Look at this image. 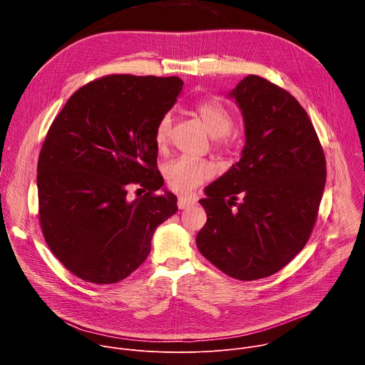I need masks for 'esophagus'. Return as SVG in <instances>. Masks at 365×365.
I'll return each instance as SVG.
<instances>
[{
	"label": "esophagus",
	"mask_w": 365,
	"mask_h": 365,
	"mask_svg": "<svg viewBox=\"0 0 365 365\" xmlns=\"http://www.w3.org/2000/svg\"><path fill=\"white\" fill-rule=\"evenodd\" d=\"M195 202H196V199H193V197H179L178 206H179V210H186V207L195 205Z\"/></svg>",
	"instance_id": "esophagus-1"
}]
</instances>
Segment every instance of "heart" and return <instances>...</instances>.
Wrapping results in <instances>:
<instances>
[{
  "instance_id": "obj_1",
  "label": "heart",
  "mask_w": 365,
  "mask_h": 365,
  "mask_svg": "<svg viewBox=\"0 0 365 365\" xmlns=\"http://www.w3.org/2000/svg\"><path fill=\"white\" fill-rule=\"evenodd\" d=\"M193 114L202 123L205 130L214 137L215 147L228 150L231 140L228 133L234 125V115L231 110L218 99H203L195 103ZM172 135V115L165 114L159 120L154 130V143L159 150H165ZM214 176V166L210 162L180 158L170 162L165 169V178L169 187L176 193H190L205 180Z\"/></svg>"
}]
</instances>
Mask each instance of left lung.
Returning <instances> with one entry per match:
<instances>
[{"label": "left lung", "instance_id": "1", "mask_svg": "<svg viewBox=\"0 0 365 365\" xmlns=\"http://www.w3.org/2000/svg\"><path fill=\"white\" fill-rule=\"evenodd\" d=\"M245 125L241 159L205 189L200 254L230 277H269L303 250L327 180L322 145L307 113L283 88L255 75L230 93Z\"/></svg>", "mask_w": 365, "mask_h": 365}]
</instances>
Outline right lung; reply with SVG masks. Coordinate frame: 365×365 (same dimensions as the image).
Returning <instances> with one entry per match:
<instances>
[{"label":"right lung","instance_id":"right-lung-1","mask_svg":"<svg viewBox=\"0 0 365 365\" xmlns=\"http://www.w3.org/2000/svg\"><path fill=\"white\" fill-rule=\"evenodd\" d=\"M183 88L178 76L108 75L79 88L51 123L37 163L44 240L76 277L121 282L178 211L158 170L154 130ZM148 193L130 201L128 187Z\"/></svg>","mask_w":365,"mask_h":365}]
</instances>
